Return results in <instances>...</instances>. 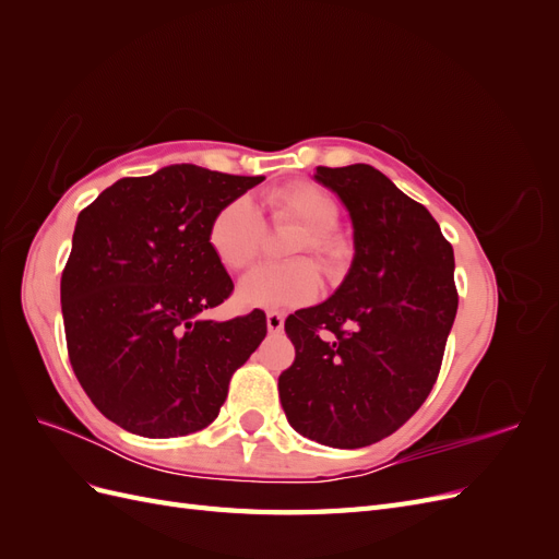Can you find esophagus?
Listing matches in <instances>:
<instances>
[{
  "label": "esophagus",
  "mask_w": 559,
  "mask_h": 559,
  "mask_svg": "<svg viewBox=\"0 0 559 559\" xmlns=\"http://www.w3.org/2000/svg\"><path fill=\"white\" fill-rule=\"evenodd\" d=\"M265 324H267V331H270V333H282V329H284V314H282V312H275V310H270V312L265 314Z\"/></svg>",
  "instance_id": "1"
}]
</instances>
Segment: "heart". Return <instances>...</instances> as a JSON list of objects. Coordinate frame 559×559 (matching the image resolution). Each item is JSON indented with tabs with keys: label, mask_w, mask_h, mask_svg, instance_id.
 <instances>
[{
	"label": "heart",
	"mask_w": 559,
	"mask_h": 559,
	"mask_svg": "<svg viewBox=\"0 0 559 559\" xmlns=\"http://www.w3.org/2000/svg\"><path fill=\"white\" fill-rule=\"evenodd\" d=\"M270 222L296 226L298 233L286 247V261L259 265L242 277L238 296L249 308H298L319 296V273L308 259L337 277L349 263L352 249L333 226L341 216L337 200L312 181H292L265 195ZM207 242L224 267L238 273L253 263L263 245V218L249 198H235L216 210L210 222Z\"/></svg>",
	"instance_id": "obj_1"
}]
</instances>
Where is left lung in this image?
Segmentation results:
<instances>
[{"label":"left lung","instance_id":"obj_1","mask_svg":"<svg viewBox=\"0 0 559 559\" xmlns=\"http://www.w3.org/2000/svg\"><path fill=\"white\" fill-rule=\"evenodd\" d=\"M354 226V261L321 306L286 317L280 376L289 425L331 448L392 436L427 401L456 314L454 253L425 205L364 163L317 167Z\"/></svg>","mask_w":559,"mask_h":559}]
</instances>
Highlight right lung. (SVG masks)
<instances>
[{
	"label": "right lung",
	"instance_id": "1",
	"mask_svg": "<svg viewBox=\"0 0 559 559\" xmlns=\"http://www.w3.org/2000/svg\"><path fill=\"white\" fill-rule=\"evenodd\" d=\"M265 177L170 165L118 179L76 218L60 280L67 354L114 425L146 438L205 429L267 333L265 312L200 319L233 294L212 216Z\"/></svg>",
	"mask_w": 559,
	"mask_h": 559
}]
</instances>
